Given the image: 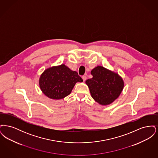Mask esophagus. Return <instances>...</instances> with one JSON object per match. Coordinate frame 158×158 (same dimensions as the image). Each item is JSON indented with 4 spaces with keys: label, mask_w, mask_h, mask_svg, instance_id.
Segmentation results:
<instances>
[{
    "label": "esophagus",
    "mask_w": 158,
    "mask_h": 158,
    "mask_svg": "<svg viewBox=\"0 0 158 158\" xmlns=\"http://www.w3.org/2000/svg\"><path fill=\"white\" fill-rule=\"evenodd\" d=\"M82 78L83 81L85 82L86 80V76L83 75L82 76Z\"/></svg>",
    "instance_id": "34e87169"
}]
</instances>
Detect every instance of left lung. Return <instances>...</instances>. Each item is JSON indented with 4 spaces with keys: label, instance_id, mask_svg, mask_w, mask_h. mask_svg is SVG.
<instances>
[{
    "label": "left lung",
    "instance_id": "obj_1",
    "mask_svg": "<svg viewBox=\"0 0 158 158\" xmlns=\"http://www.w3.org/2000/svg\"><path fill=\"white\" fill-rule=\"evenodd\" d=\"M92 78L86 81L92 98L99 104H111L117 99L124 88V82L117 73L101 66L94 68Z\"/></svg>",
    "mask_w": 158,
    "mask_h": 158
}]
</instances>
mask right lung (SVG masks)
<instances>
[{
    "label": "right lung",
    "instance_id": "add662e5",
    "mask_svg": "<svg viewBox=\"0 0 158 158\" xmlns=\"http://www.w3.org/2000/svg\"><path fill=\"white\" fill-rule=\"evenodd\" d=\"M82 82L77 72L62 64L45 69L40 77L39 86L45 96L57 100L69 95L76 83Z\"/></svg>",
    "mask_w": 158,
    "mask_h": 158
}]
</instances>
